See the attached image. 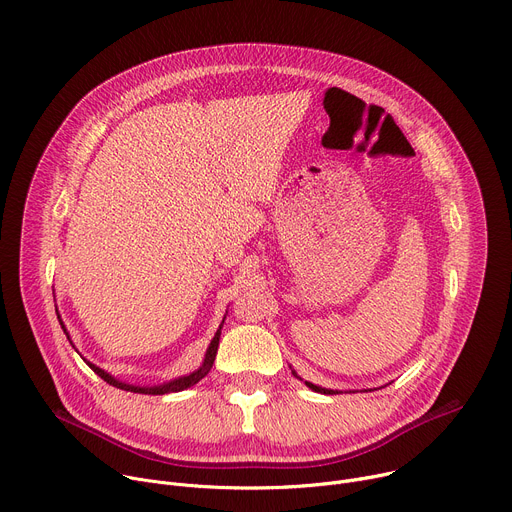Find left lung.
Listing matches in <instances>:
<instances>
[{"instance_id":"obj_1","label":"left lung","mask_w":512,"mask_h":512,"mask_svg":"<svg viewBox=\"0 0 512 512\" xmlns=\"http://www.w3.org/2000/svg\"><path fill=\"white\" fill-rule=\"evenodd\" d=\"M306 385H308L312 391H316V393H324V395H334V393H338V391H332V389H322V387H316V385H312V383H308V381H306Z\"/></svg>"}]
</instances>
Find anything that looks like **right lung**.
<instances>
[{
    "instance_id": "obj_1",
    "label": "right lung",
    "mask_w": 512,
    "mask_h": 512,
    "mask_svg": "<svg viewBox=\"0 0 512 512\" xmlns=\"http://www.w3.org/2000/svg\"><path fill=\"white\" fill-rule=\"evenodd\" d=\"M64 328V326H62ZM218 340H221V330H218L216 334H214V338H212V342H210V346H208V350H206V356H204V364L202 367L198 369V371H194L192 375H188V377H182V379H176V381H172V383H166V385H160V387H133V385H125V383H119V381H115L111 375H107L105 371H101L99 367H95V364H91V362H87L89 367L103 379V381H107L109 385H113V387H117V389H123V391H131V393H143V395H166V393H178V391H184V389H188V387H192V385H196L200 379H204L206 375H208V371H210V367H212V362H214V356H216V350H218Z\"/></svg>"
}]
</instances>
